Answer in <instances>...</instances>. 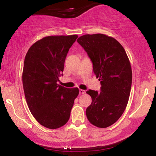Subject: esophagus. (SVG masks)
Returning <instances> with one entry per match:
<instances>
[{
    "mask_svg": "<svg viewBox=\"0 0 156 156\" xmlns=\"http://www.w3.org/2000/svg\"><path fill=\"white\" fill-rule=\"evenodd\" d=\"M85 93V91L83 90V89H80V94H83Z\"/></svg>",
    "mask_w": 156,
    "mask_h": 156,
    "instance_id": "1",
    "label": "esophagus"
}]
</instances>
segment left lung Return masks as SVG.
Segmentation results:
<instances>
[{"instance_id": "obj_1", "label": "left lung", "mask_w": 156, "mask_h": 156, "mask_svg": "<svg viewBox=\"0 0 156 156\" xmlns=\"http://www.w3.org/2000/svg\"><path fill=\"white\" fill-rule=\"evenodd\" d=\"M93 64L101 91L89 89L91 104L86 115L91 124L106 128L114 124L126 107L132 83L130 61L123 46L114 37L104 34L84 35L77 39Z\"/></svg>"}]
</instances>
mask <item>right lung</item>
I'll return each instance as SVG.
<instances>
[{
  "label": "right lung",
  "instance_id": "right-lung-1",
  "mask_svg": "<svg viewBox=\"0 0 156 156\" xmlns=\"http://www.w3.org/2000/svg\"><path fill=\"white\" fill-rule=\"evenodd\" d=\"M76 35L44 37L32 45L25 55L23 85L27 106L43 126H62L70 116L78 88L68 89L57 84L65 58Z\"/></svg>",
  "mask_w": 156,
  "mask_h": 156
}]
</instances>
